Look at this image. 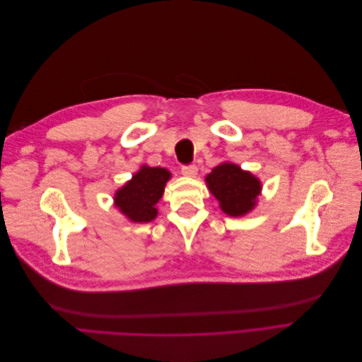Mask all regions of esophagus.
Returning a JSON list of instances; mask_svg holds the SVG:
<instances>
[{
    "label": "esophagus",
    "mask_w": 362,
    "mask_h": 362,
    "mask_svg": "<svg viewBox=\"0 0 362 362\" xmlns=\"http://www.w3.org/2000/svg\"><path fill=\"white\" fill-rule=\"evenodd\" d=\"M181 172H182L184 177L192 178V177H194L196 173H198V166H196V164H187V166H182Z\"/></svg>",
    "instance_id": "esophagus-1"
}]
</instances>
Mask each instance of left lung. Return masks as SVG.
<instances>
[{
	"label": "left lung",
	"mask_w": 362,
	"mask_h": 362,
	"mask_svg": "<svg viewBox=\"0 0 362 362\" xmlns=\"http://www.w3.org/2000/svg\"><path fill=\"white\" fill-rule=\"evenodd\" d=\"M206 184L221 202L222 210L234 217L250 211L261 190V184L254 175L231 163L214 168L210 175H206Z\"/></svg>",
	"instance_id": "8db88e82"
}]
</instances>
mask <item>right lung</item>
Segmentation results:
<instances>
[{
	"mask_svg": "<svg viewBox=\"0 0 362 362\" xmlns=\"http://www.w3.org/2000/svg\"><path fill=\"white\" fill-rule=\"evenodd\" d=\"M170 173L161 168H141L129 182L117 190L115 201L129 221L151 222L157 216L156 204L164 192Z\"/></svg>",
	"mask_w": 362,
	"mask_h": 362,
	"instance_id": "add662e5",
	"label": "right lung"
}]
</instances>
